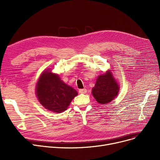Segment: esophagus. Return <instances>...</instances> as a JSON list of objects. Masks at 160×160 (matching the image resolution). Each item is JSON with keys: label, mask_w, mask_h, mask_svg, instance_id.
<instances>
[{"label": "esophagus", "mask_w": 160, "mask_h": 160, "mask_svg": "<svg viewBox=\"0 0 160 160\" xmlns=\"http://www.w3.org/2000/svg\"><path fill=\"white\" fill-rule=\"evenodd\" d=\"M79 93L82 94H85L87 93V89H79Z\"/></svg>", "instance_id": "obj_1"}]
</instances>
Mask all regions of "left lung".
<instances>
[{
	"mask_svg": "<svg viewBox=\"0 0 160 160\" xmlns=\"http://www.w3.org/2000/svg\"><path fill=\"white\" fill-rule=\"evenodd\" d=\"M119 91V86L110 71L98 76L91 91L94 98L101 104L110 102L117 96Z\"/></svg>",
	"mask_w": 160,
	"mask_h": 160,
	"instance_id": "obj_1",
	"label": "left lung"
}]
</instances>
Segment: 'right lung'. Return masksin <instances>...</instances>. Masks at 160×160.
Here are the masks:
<instances>
[{"label":"right lung","instance_id":"obj_1","mask_svg":"<svg viewBox=\"0 0 160 160\" xmlns=\"http://www.w3.org/2000/svg\"><path fill=\"white\" fill-rule=\"evenodd\" d=\"M36 97L48 110L62 113L67 110L77 91L67 85L49 69L42 72L36 84Z\"/></svg>","mask_w":160,"mask_h":160}]
</instances>
